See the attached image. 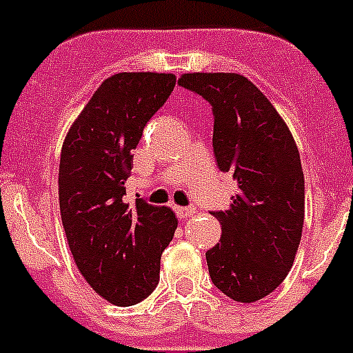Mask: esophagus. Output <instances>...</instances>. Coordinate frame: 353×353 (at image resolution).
I'll return each mask as SVG.
<instances>
[{
    "instance_id": "1",
    "label": "esophagus",
    "mask_w": 353,
    "mask_h": 353,
    "mask_svg": "<svg viewBox=\"0 0 353 353\" xmlns=\"http://www.w3.org/2000/svg\"><path fill=\"white\" fill-rule=\"evenodd\" d=\"M174 212L179 216L180 219H185V218H192L194 214H196V209L194 207H174Z\"/></svg>"
}]
</instances>
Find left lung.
<instances>
[{
	"label": "left lung",
	"mask_w": 353,
	"mask_h": 353,
	"mask_svg": "<svg viewBox=\"0 0 353 353\" xmlns=\"http://www.w3.org/2000/svg\"><path fill=\"white\" fill-rule=\"evenodd\" d=\"M179 85L210 103L216 162L237 180L228 210L212 212L221 239L205 254L210 279L232 300L257 302L284 282L302 239L300 153L284 119L248 78L189 73Z\"/></svg>",
	"instance_id": "obj_1"
}]
</instances>
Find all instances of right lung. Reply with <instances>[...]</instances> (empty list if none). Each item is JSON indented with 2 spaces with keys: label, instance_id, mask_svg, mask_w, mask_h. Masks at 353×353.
Segmentation results:
<instances>
[{
  "label": "right lung",
  "instance_id": "right-lung-1",
  "mask_svg": "<svg viewBox=\"0 0 353 353\" xmlns=\"http://www.w3.org/2000/svg\"><path fill=\"white\" fill-rule=\"evenodd\" d=\"M174 74L117 73L98 87L65 135L59 170L60 216L83 279L114 305L128 307L159 284L161 255L179 219L125 183L146 123L168 101Z\"/></svg>",
  "mask_w": 353,
  "mask_h": 353
}]
</instances>
